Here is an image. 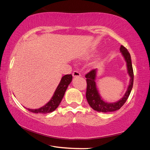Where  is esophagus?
<instances>
[{"mask_svg":"<svg viewBox=\"0 0 150 150\" xmlns=\"http://www.w3.org/2000/svg\"><path fill=\"white\" fill-rule=\"evenodd\" d=\"M73 76L74 77H80L81 76V73H79V71H74L73 72Z\"/></svg>","mask_w":150,"mask_h":150,"instance_id":"1","label":"esophagus"}]
</instances>
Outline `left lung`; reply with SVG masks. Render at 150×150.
I'll return each mask as SVG.
<instances>
[{
	"label": "left lung",
	"instance_id": "8db88e82",
	"mask_svg": "<svg viewBox=\"0 0 150 150\" xmlns=\"http://www.w3.org/2000/svg\"><path fill=\"white\" fill-rule=\"evenodd\" d=\"M120 50L127 63L128 73L129 75L130 76V85L128 86V90L124 95V97L121 100H118V102L114 103H108L105 102L101 99L96 87V83L95 81L96 77V69L91 70L89 72L85 75V77L87 78V79H86L87 81L86 98H87L88 105L93 110L101 112H114L119 110L126 103L131 93L134 83V71L130 54L128 52V50L123 45H121Z\"/></svg>",
	"mask_w": 150,
	"mask_h": 150
}]
</instances>
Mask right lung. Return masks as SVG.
<instances>
[{"mask_svg": "<svg viewBox=\"0 0 150 150\" xmlns=\"http://www.w3.org/2000/svg\"><path fill=\"white\" fill-rule=\"evenodd\" d=\"M72 78L73 77L71 74L63 76L50 101H49L46 105L38 109L28 108V110L36 114H46L54 111L62 101L68 85L71 82Z\"/></svg>", "mask_w": 150, "mask_h": 150, "instance_id": "add662e5", "label": "right lung"}]
</instances>
